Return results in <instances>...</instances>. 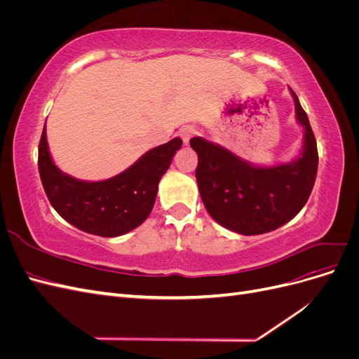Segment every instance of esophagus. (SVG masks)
<instances>
[{
	"label": "esophagus",
	"mask_w": 359,
	"mask_h": 359,
	"mask_svg": "<svg viewBox=\"0 0 359 359\" xmlns=\"http://www.w3.org/2000/svg\"><path fill=\"white\" fill-rule=\"evenodd\" d=\"M196 135V128H194L193 126H184L181 130H180V136L182 137V142L184 144H189L190 139Z\"/></svg>",
	"instance_id": "1"
}]
</instances>
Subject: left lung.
Listing matches in <instances>:
<instances>
[{
    "label": "left lung",
    "instance_id": "left-lung-1",
    "mask_svg": "<svg viewBox=\"0 0 359 359\" xmlns=\"http://www.w3.org/2000/svg\"><path fill=\"white\" fill-rule=\"evenodd\" d=\"M298 123L304 127L301 156L286 165L255 166L202 137L190 139L198 153L196 180L212 219L241 235H260L292 220L307 203L318 173V145L297 94Z\"/></svg>",
    "mask_w": 359,
    "mask_h": 359
}]
</instances>
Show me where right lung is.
<instances>
[{
	"label": "right lung",
	"mask_w": 359,
	"mask_h": 359,
	"mask_svg": "<svg viewBox=\"0 0 359 359\" xmlns=\"http://www.w3.org/2000/svg\"><path fill=\"white\" fill-rule=\"evenodd\" d=\"M182 140L175 137L149 149L135 165L104 181H81L61 172L49 154L46 124L39 145L43 189L55 211L78 229L112 238L142 224L153 210L158 181L169 169Z\"/></svg>",
	"instance_id": "right-lung-1"
}]
</instances>
